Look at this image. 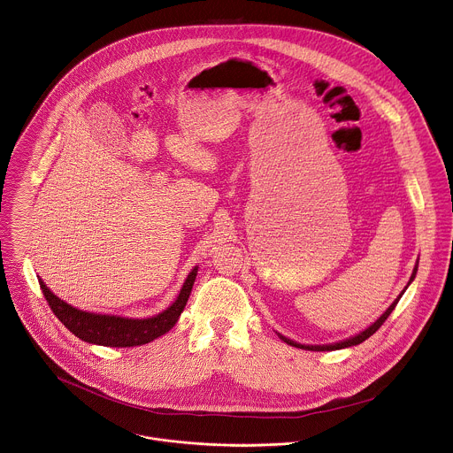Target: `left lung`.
<instances>
[{
	"instance_id": "obj_1",
	"label": "left lung",
	"mask_w": 453,
	"mask_h": 453,
	"mask_svg": "<svg viewBox=\"0 0 453 453\" xmlns=\"http://www.w3.org/2000/svg\"><path fill=\"white\" fill-rule=\"evenodd\" d=\"M417 264H415V267H413V273H411V276H410V281H408V285L413 281V278H415V274H417ZM406 285V287H408ZM406 287H404V290H406ZM404 290H403L402 294L398 296V299L393 302L388 309H386V312L375 321V323H372L368 328H365L363 332H359V334H356V335H352L349 339H346V341H341V342H335V344H323V346H305V344H299V342H296V341H290V339H287V337H283L281 334H278L280 335V339L281 341H285L287 344H290V346H294V348H299V349H307V351H335V349H344V348H351V346H357V344H361L363 341H366L368 337H372L382 325H384V321L389 318V314L395 311V307H396V303L400 302L402 299L403 294H404Z\"/></svg>"
}]
</instances>
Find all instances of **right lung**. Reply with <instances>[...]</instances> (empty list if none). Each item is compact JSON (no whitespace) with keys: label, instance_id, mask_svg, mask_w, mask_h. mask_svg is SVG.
Listing matches in <instances>:
<instances>
[{"label":"right lung","instance_id":"1","mask_svg":"<svg viewBox=\"0 0 453 453\" xmlns=\"http://www.w3.org/2000/svg\"><path fill=\"white\" fill-rule=\"evenodd\" d=\"M196 274H198V265L193 267V271L188 274L180 288V294L177 296L173 303L168 305L163 312L146 319H134V318H123L114 314H97V312L76 309L71 303L58 299L43 283L42 278L38 281L53 314L78 339L88 344L105 346V348H134V346H142L151 342L175 326L180 312L184 311L188 299L191 296Z\"/></svg>","mask_w":453,"mask_h":453}]
</instances>
